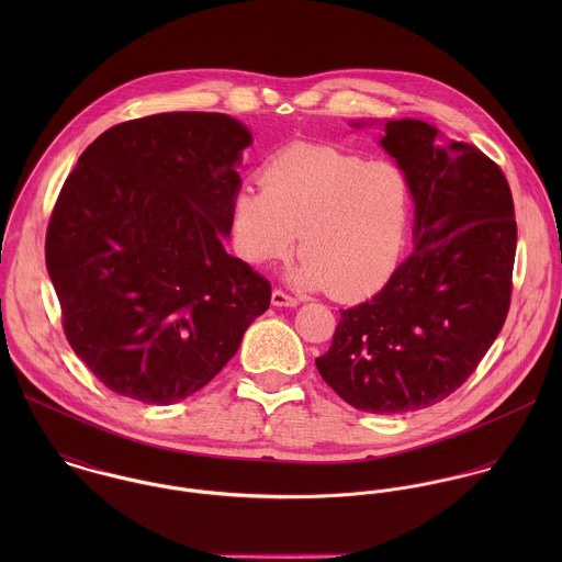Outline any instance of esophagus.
Here are the masks:
<instances>
[{
  "label": "esophagus",
  "instance_id": "1",
  "mask_svg": "<svg viewBox=\"0 0 562 562\" xmlns=\"http://www.w3.org/2000/svg\"><path fill=\"white\" fill-rule=\"evenodd\" d=\"M272 305L274 307H296L299 299L285 294L283 290H272Z\"/></svg>",
  "mask_w": 562,
  "mask_h": 562
}]
</instances>
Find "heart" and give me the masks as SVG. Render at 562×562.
Masks as SVG:
<instances>
[{
	"label": "heart",
	"instance_id": "heart-1",
	"mask_svg": "<svg viewBox=\"0 0 562 562\" xmlns=\"http://www.w3.org/2000/svg\"><path fill=\"white\" fill-rule=\"evenodd\" d=\"M259 183L232 203V236L248 263L288 257L301 232L303 259L290 274L299 288L357 299L385 283L408 221L401 166L299 143L263 161Z\"/></svg>",
	"mask_w": 562,
	"mask_h": 562
}]
</instances>
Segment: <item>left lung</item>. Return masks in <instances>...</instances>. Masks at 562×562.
I'll list each match as a JSON object with an SVG mask.
<instances>
[{"label":"left lung","instance_id":"left-lung-1","mask_svg":"<svg viewBox=\"0 0 562 562\" xmlns=\"http://www.w3.org/2000/svg\"><path fill=\"white\" fill-rule=\"evenodd\" d=\"M424 121H387L381 147L415 201L413 250L370 301L341 310L316 359L359 411L396 415L448 398L479 368L510 307L515 205L502 168Z\"/></svg>","mask_w":562,"mask_h":562}]
</instances>
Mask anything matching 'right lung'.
Returning a JSON list of instances; mask_svg holds the SVG:
<instances>
[{
  "label": "right lung",
  "mask_w": 562,
  "mask_h": 562,
  "mask_svg": "<svg viewBox=\"0 0 562 562\" xmlns=\"http://www.w3.org/2000/svg\"><path fill=\"white\" fill-rule=\"evenodd\" d=\"M248 145L227 114L164 112L103 132L67 177L47 272L71 348L114 394L192 396L268 310V279L223 248Z\"/></svg>",
  "instance_id": "1"
}]
</instances>
